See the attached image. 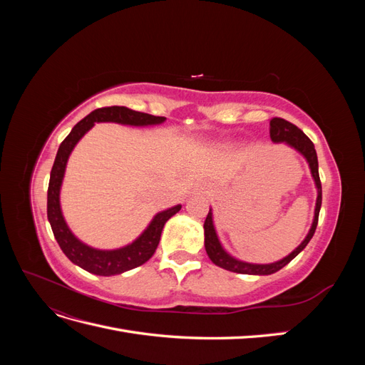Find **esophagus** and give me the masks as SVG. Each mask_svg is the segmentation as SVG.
I'll return each mask as SVG.
<instances>
[{"label":"esophagus","mask_w":365,"mask_h":365,"mask_svg":"<svg viewBox=\"0 0 365 365\" xmlns=\"http://www.w3.org/2000/svg\"><path fill=\"white\" fill-rule=\"evenodd\" d=\"M201 190H204V189H202V187H201Z\"/></svg>","instance_id":"34e87169"}]
</instances>
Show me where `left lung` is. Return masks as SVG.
<instances>
[{"instance_id":"8db88e82","label":"left lung","mask_w":365,"mask_h":365,"mask_svg":"<svg viewBox=\"0 0 365 365\" xmlns=\"http://www.w3.org/2000/svg\"><path fill=\"white\" fill-rule=\"evenodd\" d=\"M269 137L274 143H284L286 146H289L295 149L300 155L306 160L309 164V169H311V175L315 182V189H317V202H315V212H314V220L312 225L309 228V233L303 239V242L298 245L292 252H289L288 256L272 262V263H250L239 260L236 257L231 256L228 251L220 244V240L217 237L216 228H215V220H213V212L212 208L208 210V215L205 217L204 222V247L208 254L210 260H212L216 267L224 268L231 272H237V274H251V275H269L280 271L283 267H286L294 257H297L300 254L306 245L309 244V240L312 239L315 228L318 224V215H319V208H322V181H319V175H318V158H317V152L314 148V143L309 140L304 132L302 129H298L295 125L289 123L283 118L275 117L269 121Z\"/></svg>"}]
</instances>
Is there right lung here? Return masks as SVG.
Wrapping results in <instances>:
<instances>
[{"mask_svg":"<svg viewBox=\"0 0 365 365\" xmlns=\"http://www.w3.org/2000/svg\"><path fill=\"white\" fill-rule=\"evenodd\" d=\"M164 121L165 117H157L145 113L132 111V109L126 106L98 108L88 114L85 118H82L79 123L71 129L68 137L61 143L50 173L47 193V217L51 225L54 239L58 240L61 250L74 264H77V267H81L82 269L91 274L109 277V275L126 272L129 269L140 267L143 263H146L153 256V252H155L160 244L164 224L168 222L173 215L180 212L181 204L158 212L152 217L149 225L143 230V233L125 247L114 250H98L83 244V242L81 239H77L70 230L61 208V187L73 149L96 123L155 126L164 123Z\"/></svg>","mask_w":365,"mask_h":365,"instance_id":"add662e5","label":"right lung"}]
</instances>
